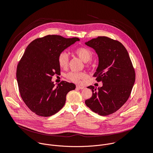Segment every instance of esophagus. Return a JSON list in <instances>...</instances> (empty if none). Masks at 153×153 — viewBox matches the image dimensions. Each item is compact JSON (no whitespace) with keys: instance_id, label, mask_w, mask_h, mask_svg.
Returning <instances> with one entry per match:
<instances>
[{"instance_id":"1","label":"esophagus","mask_w":153,"mask_h":153,"mask_svg":"<svg viewBox=\"0 0 153 153\" xmlns=\"http://www.w3.org/2000/svg\"><path fill=\"white\" fill-rule=\"evenodd\" d=\"M76 88H78V89H80V90H83V89L85 88V87L82 86H80V85H77V86H76Z\"/></svg>"}]
</instances>
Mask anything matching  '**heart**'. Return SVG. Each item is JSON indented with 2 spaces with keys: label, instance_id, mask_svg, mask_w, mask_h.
Here are the masks:
<instances>
[{
  "label": "heart",
  "instance_id": "b5f03b06",
  "mask_svg": "<svg viewBox=\"0 0 153 153\" xmlns=\"http://www.w3.org/2000/svg\"><path fill=\"white\" fill-rule=\"evenodd\" d=\"M76 55L84 62H87L91 60L93 57L92 51L84 47H78L74 50ZM59 66L63 69H66L68 67L69 63V57L67 53L62 52L59 54L57 59ZM66 78L74 83H79L81 79L87 77V74L84 72H74L71 71L65 76Z\"/></svg>",
  "mask_w": 153,
  "mask_h": 153
}]
</instances>
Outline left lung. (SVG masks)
<instances>
[{
    "label": "left lung",
    "mask_w": 153,
    "mask_h": 153,
    "mask_svg": "<svg viewBox=\"0 0 153 153\" xmlns=\"http://www.w3.org/2000/svg\"><path fill=\"white\" fill-rule=\"evenodd\" d=\"M99 57V65L93 76L103 86H90L92 97L86 105L100 116L117 111L128 99L136 79L134 68L128 53L122 43L105 36H99L85 43Z\"/></svg>",
    "instance_id": "left-lung-1"
}]
</instances>
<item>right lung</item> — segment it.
Wrapping results in <instances>:
<instances>
[{
    "mask_svg": "<svg viewBox=\"0 0 153 153\" xmlns=\"http://www.w3.org/2000/svg\"><path fill=\"white\" fill-rule=\"evenodd\" d=\"M79 40L59 35L37 38L28 45L19 60L16 77L20 96L37 115L49 117L57 113L64 106L67 93L76 88L74 83L66 81L56 86L51 79L60 73L59 54Z\"/></svg>",
    "mask_w": 153,
    "mask_h": 153,
    "instance_id": "1",
    "label": "right lung"
}]
</instances>
